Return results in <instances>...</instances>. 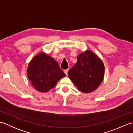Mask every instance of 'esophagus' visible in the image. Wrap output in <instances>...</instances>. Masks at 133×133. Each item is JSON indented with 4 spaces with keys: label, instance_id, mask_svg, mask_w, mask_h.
Segmentation results:
<instances>
[{
    "label": "esophagus",
    "instance_id": "esophagus-1",
    "mask_svg": "<svg viewBox=\"0 0 133 133\" xmlns=\"http://www.w3.org/2000/svg\"><path fill=\"white\" fill-rule=\"evenodd\" d=\"M68 71H69L68 69H66V70H64V72L65 73V74H66V75H67V74H68Z\"/></svg>",
    "mask_w": 133,
    "mask_h": 133
}]
</instances>
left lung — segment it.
<instances>
[{"instance_id": "8db88e82", "label": "left lung", "mask_w": 133, "mask_h": 133, "mask_svg": "<svg viewBox=\"0 0 133 133\" xmlns=\"http://www.w3.org/2000/svg\"><path fill=\"white\" fill-rule=\"evenodd\" d=\"M77 62L68 72L70 79L79 90L84 93L94 91L103 81V62L94 53L86 51L79 55Z\"/></svg>"}]
</instances>
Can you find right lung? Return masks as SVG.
Returning <instances> with one entry per match:
<instances>
[{"mask_svg": "<svg viewBox=\"0 0 133 133\" xmlns=\"http://www.w3.org/2000/svg\"><path fill=\"white\" fill-rule=\"evenodd\" d=\"M27 75L34 89L42 92L49 91L66 75L58 62L43 52L36 55L31 61Z\"/></svg>", "mask_w": 133, "mask_h": 133, "instance_id": "obj_1", "label": "right lung"}]
</instances>
